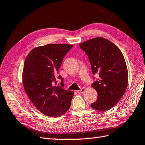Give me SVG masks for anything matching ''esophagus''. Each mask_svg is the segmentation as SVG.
<instances>
[{"label":"esophagus","mask_w":145,"mask_h":145,"mask_svg":"<svg viewBox=\"0 0 145 145\" xmlns=\"http://www.w3.org/2000/svg\"><path fill=\"white\" fill-rule=\"evenodd\" d=\"M84 91H85L84 89H81V90H77V93L79 94H80V93H82L83 92H84Z\"/></svg>","instance_id":"obj_1"}]
</instances>
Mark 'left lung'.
Listing matches in <instances>:
<instances>
[{
	"label": "left lung",
	"mask_w": 145,
	"mask_h": 145,
	"mask_svg": "<svg viewBox=\"0 0 145 145\" xmlns=\"http://www.w3.org/2000/svg\"><path fill=\"white\" fill-rule=\"evenodd\" d=\"M88 55L93 74L99 78L91 84L98 93L91 107L98 111L110 109L121 99L128 84V71L120 49L106 39H91L79 44Z\"/></svg>",
	"instance_id": "left-lung-1"
}]
</instances>
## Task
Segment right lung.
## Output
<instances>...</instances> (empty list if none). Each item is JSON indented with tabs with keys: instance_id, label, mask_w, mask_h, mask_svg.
<instances>
[{
	"instance_id": "obj_1",
	"label": "right lung",
	"mask_w": 145,
	"mask_h": 145,
	"mask_svg": "<svg viewBox=\"0 0 145 145\" xmlns=\"http://www.w3.org/2000/svg\"><path fill=\"white\" fill-rule=\"evenodd\" d=\"M71 44H54L33 48L24 63L23 84L32 103L42 114L58 117L68 110L74 92L54 86L63 59L71 48Z\"/></svg>"
}]
</instances>
